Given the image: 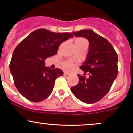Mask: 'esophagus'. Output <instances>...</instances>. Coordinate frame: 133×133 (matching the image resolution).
<instances>
[{
    "label": "esophagus",
    "mask_w": 133,
    "mask_h": 133,
    "mask_svg": "<svg viewBox=\"0 0 133 133\" xmlns=\"http://www.w3.org/2000/svg\"><path fill=\"white\" fill-rule=\"evenodd\" d=\"M70 74V73H69V72H67V71H64V75H69Z\"/></svg>",
    "instance_id": "1"
}]
</instances>
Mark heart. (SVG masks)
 I'll use <instances>...</instances> for the list:
<instances>
[{
  "instance_id": "1",
  "label": "heart",
  "mask_w": 133,
  "mask_h": 133,
  "mask_svg": "<svg viewBox=\"0 0 133 133\" xmlns=\"http://www.w3.org/2000/svg\"><path fill=\"white\" fill-rule=\"evenodd\" d=\"M76 41H86L85 39H83V38H78V39L76 40ZM62 65H63V67H64V68L66 69H71L73 68V66H74V64H73L71 61H69V60H68V61L64 62L62 63Z\"/></svg>"
}]
</instances>
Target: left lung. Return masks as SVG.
<instances>
[{
  "label": "left lung",
  "mask_w": 133,
  "mask_h": 133,
  "mask_svg": "<svg viewBox=\"0 0 133 133\" xmlns=\"http://www.w3.org/2000/svg\"><path fill=\"white\" fill-rule=\"evenodd\" d=\"M76 37H83L89 42V50L82 70L89 77L78 75L79 82L71 88L73 95L80 101L94 104L109 91L118 75V55L108 40L91 29L73 32Z\"/></svg>",
  "instance_id": "8db88e82"
}]
</instances>
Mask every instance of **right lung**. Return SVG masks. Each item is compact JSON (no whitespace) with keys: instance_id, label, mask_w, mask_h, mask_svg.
Returning <instances> with one entry per match:
<instances>
[{"instance_id":"1","label":"right lung","mask_w":133,"mask_h":133,"mask_svg":"<svg viewBox=\"0 0 133 133\" xmlns=\"http://www.w3.org/2000/svg\"><path fill=\"white\" fill-rule=\"evenodd\" d=\"M73 35L45 29L34 31L17 45L9 68L15 85L20 93L33 102L46 99L53 91L55 81L63 75L58 68L45 66V60L55 55L63 42Z\"/></svg>"}]
</instances>
